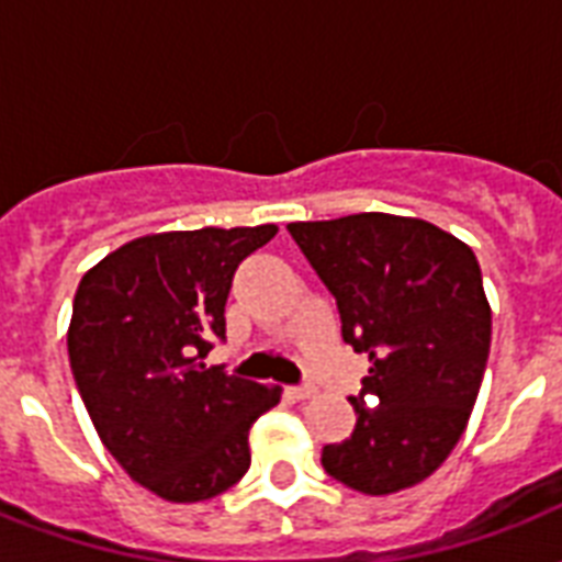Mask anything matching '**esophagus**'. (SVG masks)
I'll return each mask as SVG.
<instances>
[{
    "label": "esophagus",
    "instance_id": "34e87169",
    "mask_svg": "<svg viewBox=\"0 0 562 562\" xmlns=\"http://www.w3.org/2000/svg\"><path fill=\"white\" fill-rule=\"evenodd\" d=\"M291 396V400H308L312 393H315V387H308V384H303V387H289L285 391Z\"/></svg>",
    "mask_w": 562,
    "mask_h": 562
}]
</instances>
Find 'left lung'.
I'll return each mask as SVG.
<instances>
[{
  "label": "left lung",
  "instance_id": "left-lung-1",
  "mask_svg": "<svg viewBox=\"0 0 562 562\" xmlns=\"http://www.w3.org/2000/svg\"><path fill=\"white\" fill-rule=\"evenodd\" d=\"M289 233L338 300L344 341L370 359L350 400L356 428L321 463L364 496L414 487L449 458L479 400L493 335L479 259L452 233L387 212L294 221Z\"/></svg>",
  "mask_w": 562,
  "mask_h": 562
}]
</instances>
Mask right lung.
<instances>
[{
  "instance_id": "obj_1",
  "label": "right lung",
  "mask_w": 562,
  "mask_h": 562,
  "mask_svg": "<svg viewBox=\"0 0 562 562\" xmlns=\"http://www.w3.org/2000/svg\"><path fill=\"white\" fill-rule=\"evenodd\" d=\"M277 224L139 236L83 273L69 364L101 443L154 496L192 505L250 467L247 435L280 402L277 384L210 368L238 262Z\"/></svg>"
}]
</instances>
